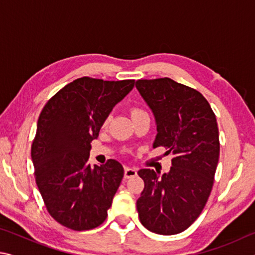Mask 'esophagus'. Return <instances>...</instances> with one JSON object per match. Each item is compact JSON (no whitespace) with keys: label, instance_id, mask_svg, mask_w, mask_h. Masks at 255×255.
<instances>
[{"label":"esophagus","instance_id":"esophagus-1","mask_svg":"<svg viewBox=\"0 0 255 255\" xmlns=\"http://www.w3.org/2000/svg\"><path fill=\"white\" fill-rule=\"evenodd\" d=\"M135 175H137V171L135 169H132V167H125V178L129 179Z\"/></svg>","mask_w":255,"mask_h":255}]
</instances>
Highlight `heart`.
<instances>
[{"mask_svg": "<svg viewBox=\"0 0 255 255\" xmlns=\"http://www.w3.org/2000/svg\"><path fill=\"white\" fill-rule=\"evenodd\" d=\"M130 114H131L132 119L136 118V117H139V116L147 115V114H146V111L144 109H141V108H139V107H132L130 109ZM109 122H110V116H107V117L102 120L101 127L106 128L108 125H109Z\"/></svg>", "mask_w": 255, "mask_h": 255, "instance_id": "obj_1", "label": "heart"}]
</instances>
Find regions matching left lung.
<instances>
[{
    "label": "left lung",
    "mask_w": 255,
    "mask_h": 255,
    "mask_svg": "<svg viewBox=\"0 0 255 255\" xmlns=\"http://www.w3.org/2000/svg\"><path fill=\"white\" fill-rule=\"evenodd\" d=\"M136 88L156 120L154 147L173 154L169 173L138 171L145 183L138 216L148 231L174 235L199 217L213 189L221 148L217 120L199 91L169 77L137 80Z\"/></svg>",
    "instance_id": "left-lung-1"
}]
</instances>
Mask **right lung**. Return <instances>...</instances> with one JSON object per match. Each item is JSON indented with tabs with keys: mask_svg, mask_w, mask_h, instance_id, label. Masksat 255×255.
Wrapping results in <instances>:
<instances>
[{
	"mask_svg": "<svg viewBox=\"0 0 255 255\" xmlns=\"http://www.w3.org/2000/svg\"><path fill=\"white\" fill-rule=\"evenodd\" d=\"M133 84L83 76L60 89L41 110L31 145L34 179L47 211L60 225L81 232L106 221L124 167L115 159L91 167L90 148L102 120Z\"/></svg>",
	"mask_w": 255,
	"mask_h": 255,
	"instance_id": "add662e5",
	"label": "right lung"
}]
</instances>
